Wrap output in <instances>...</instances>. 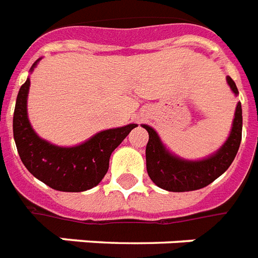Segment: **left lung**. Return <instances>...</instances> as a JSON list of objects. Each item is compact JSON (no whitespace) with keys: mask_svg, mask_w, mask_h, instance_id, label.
Returning a JSON list of instances; mask_svg holds the SVG:
<instances>
[{"mask_svg":"<svg viewBox=\"0 0 258 258\" xmlns=\"http://www.w3.org/2000/svg\"><path fill=\"white\" fill-rule=\"evenodd\" d=\"M226 81L234 94H238L234 81L228 76ZM149 133L146 144V170L150 180L169 191L197 190L212 184L229 168L236 157L242 136V109L237 104L232 131L225 141L211 157L200 161H187L172 154L161 142L153 127L142 125Z\"/></svg>","mask_w":258,"mask_h":258,"instance_id":"obj_1","label":"left lung"}]
</instances>
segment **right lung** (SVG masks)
<instances>
[{
  "label": "right lung",
  "instance_id": "right-lung-1",
  "mask_svg": "<svg viewBox=\"0 0 258 258\" xmlns=\"http://www.w3.org/2000/svg\"><path fill=\"white\" fill-rule=\"evenodd\" d=\"M40 59L33 63L34 69ZM30 80L18 92L13 116V136L22 164L33 176L59 191H84L100 184L109 169V158L137 123L108 129L81 145L62 148L40 139L29 122L28 102Z\"/></svg>",
  "mask_w": 258,
  "mask_h": 258
}]
</instances>
